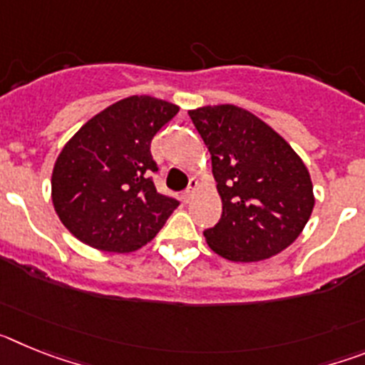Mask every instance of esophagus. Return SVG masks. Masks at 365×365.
Masks as SVG:
<instances>
[{
	"instance_id": "obj_1",
	"label": "esophagus",
	"mask_w": 365,
	"mask_h": 365,
	"mask_svg": "<svg viewBox=\"0 0 365 365\" xmlns=\"http://www.w3.org/2000/svg\"><path fill=\"white\" fill-rule=\"evenodd\" d=\"M197 186H199L197 179H190V185H188V188H186L185 192H182V201H185V202H188L190 199H192V195H193V190L197 188Z\"/></svg>"
}]
</instances>
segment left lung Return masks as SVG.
Listing matches in <instances>:
<instances>
[{"label":"left lung","mask_w":365,"mask_h":365,"mask_svg":"<svg viewBox=\"0 0 365 365\" xmlns=\"http://www.w3.org/2000/svg\"><path fill=\"white\" fill-rule=\"evenodd\" d=\"M212 155L222 214L205 230L225 259L252 263L291 247L314 208L307 166L285 138L254 113L232 104L192 109Z\"/></svg>","instance_id":"1"}]
</instances>
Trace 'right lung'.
<instances>
[{
  "label": "right lung",
  "instance_id": "1",
  "mask_svg": "<svg viewBox=\"0 0 365 365\" xmlns=\"http://www.w3.org/2000/svg\"><path fill=\"white\" fill-rule=\"evenodd\" d=\"M179 106L150 95L118 100L87 120L58 155L51 197L63 227L104 252H135L179 202L160 195L150 144Z\"/></svg>",
  "mask_w": 365,
  "mask_h": 365
}]
</instances>
